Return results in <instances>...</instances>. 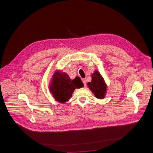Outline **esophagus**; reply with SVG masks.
Here are the masks:
<instances>
[{"instance_id": "esophagus-1", "label": "esophagus", "mask_w": 153, "mask_h": 153, "mask_svg": "<svg viewBox=\"0 0 153 153\" xmlns=\"http://www.w3.org/2000/svg\"><path fill=\"white\" fill-rule=\"evenodd\" d=\"M82 82H83L84 85L86 86V79H82Z\"/></svg>"}]
</instances>
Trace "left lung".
I'll list each match as a JSON object with an SVG mask.
<instances>
[{
	"instance_id": "obj_1",
	"label": "left lung",
	"mask_w": 153,
	"mask_h": 153,
	"mask_svg": "<svg viewBox=\"0 0 153 153\" xmlns=\"http://www.w3.org/2000/svg\"><path fill=\"white\" fill-rule=\"evenodd\" d=\"M91 82L87 85L97 99H102L105 97L107 86L104 79L99 71H95L91 76Z\"/></svg>"
}]
</instances>
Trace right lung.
Segmentation results:
<instances>
[{"label": "right lung", "instance_id": "1", "mask_svg": "<svg viewBox=\"0 0 153 153\" xmlns=\"http://www.w3.org/2000/svg\"><path fill=\"white\" fill-rule=\"evenodd\" d=\"M83 86L80 77H76L71 80L67 73L57 70L53 76L49 88L56 101L65 103L70 99L75 89Z\"/></svg>", "mask_w": 153, "mask_h": 153}]
</instances>
